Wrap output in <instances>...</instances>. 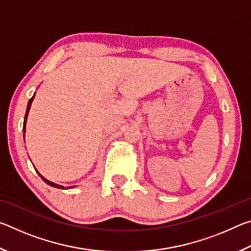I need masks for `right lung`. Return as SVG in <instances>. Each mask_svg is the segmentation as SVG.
Returning a JSON list of instances; mask_svg holds the SVG:
<instances>
[{
    "label": "right lung",
    "mask_w": 251,
    "mask_h": 251,
    "mask_svg": "<svg viewBox=\"0 0 251 251\" xmlns=\"http://www.w3.org/2000/svg\"><path fill=\"white\" fill-rule=\"evenodd\" d=\"M35 96V95H34ZM34 96L32 97L31 100H28V104H27V108H26V114H25V118H24V126H23V133L25 134V123H26V120H27V115H28V110H29V108H31V105H32V101H33V100H34ZM40 177L42 178V179H43L46 184L48 185H50V186H52V187H56V188H61V189H63V186H61V185H57V184H54V182H52V181H50V180H48L46 179V178H44L43 176L42 175H40Z\"/></svg>",
    "instance_id": "1"
}]
</instances>
